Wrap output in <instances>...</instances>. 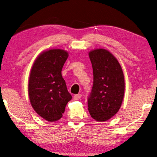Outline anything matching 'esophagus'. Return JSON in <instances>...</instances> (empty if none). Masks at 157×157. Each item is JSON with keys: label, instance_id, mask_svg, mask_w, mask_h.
Masks as SVG:
<instances>
[{"label": "esophagus", "instance_id": "34e87169", "mask_svg": "<svg viewBox=\"0 0 157 157\" xmlns=\"http://www.w3.org/2000/svg\"><path fill=\"white\" fill-rule=\"evenodd\" d=\"M81 97H82L81 94H76V95L74 96V98H74V100L77 101V100L80 99V98H81Z\"/></svg>", "mask_w": 157, "mask_h": 157}]
</instances>
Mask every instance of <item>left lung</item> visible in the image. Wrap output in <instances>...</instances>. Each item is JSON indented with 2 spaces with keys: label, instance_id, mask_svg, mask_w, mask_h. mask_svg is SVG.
I'll use <instances>...</instances> for the list:
<instances>
[{
  "label": "left lung",
  "instance_id": "left-lung-1",
  "mask_svg": "<svg viewBox=\"0 0 157 157\" xmlns=\"http://www.w3.org/2000/svg\"><path fill=\"white\" fill-rule=\"evenodd\" d=\"M94 83L88 97V110L95 121L103 122L114 116L121 106L125 92L124 75L119 61L105 49L89 52Z\"/></svg>",
  "mask_w": 157,
  "mask_h": 157
}]
</instances>
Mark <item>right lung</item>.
<instances>
[{
	"label": "right lung",
	"mask_w": 157,
	"mask_h": 157,
	"mask_svg": "<svg viewBox=\"0 0 157 157\" xmlns=\"http://www.w3.org/2000/svg\"><path fill=\"white\" fill-rule=\"evenodd\" d=\"M68 56V52L61 49L43 52L36 59L30 71V103L35 112L48 121L59 120L71 99L61 74Z\"/></svg>",
	"instance_id": "right-lung-1"
}]
</instances>
